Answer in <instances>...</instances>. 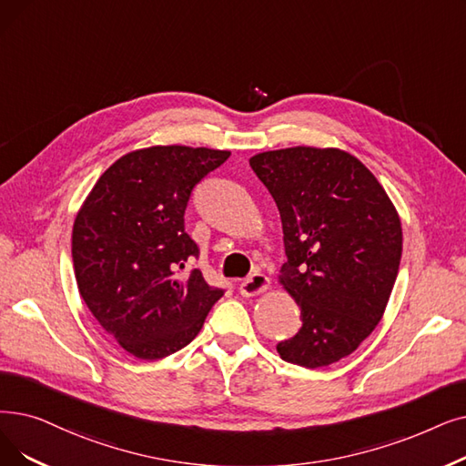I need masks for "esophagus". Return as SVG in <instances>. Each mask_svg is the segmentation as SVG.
Here are the masks:
<instances>
[{"label":"esophagus","instance_id":"34e87169","mask_svg":"<svg viewBox=\"0 0 466 466\" xmlns=\"http://www.w3.org/2000/svg\"><path fill=\"white\" fill-rule=\"evenodd\" d=\"M268 288H270V279L265 274L255 272L248 279L239 283V293L244 297H255V295L265 293Z\"/></svg>","mask_w":466,"mask_h":466}]
</instances>
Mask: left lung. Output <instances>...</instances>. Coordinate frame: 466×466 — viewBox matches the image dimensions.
I'll use <instances>...</instances> for the list:
<instances>
[{
    "label": "left lung",
    "mask_w": 466,
    "mask_h": 466,
    "mask_svg": "<svg viewBox=\"0 0 466 466\" xmlns=\"http://www.w3.org/2000/svg\"><path fill=\"white\" fill-rule=\"evenodd\" d=\"M249 166L278 206L288 255L279 283L302 319L276 350L295 366H329L387 309L401 258L398 211L373 173L339 148L270 150Z\"/></svg>",
    "instance_id": "obj_1"
}]
</instances>
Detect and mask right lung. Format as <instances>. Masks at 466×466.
Wrapping results in <instances>:
<instances>
[{"label": "right lung", "mask_w": 466, "mask_h": 466, "mask_svg": "<svg viewBox=\"0 0 466 466\" xmlns=\"http://www.w3.org/2000/svg\"><path fill=\"white\" fill-rule=\"evenodd\" d=\"M228 150L150 147L112 164L89 192L72 230L77 289L100 326L138 360H159L199 333L225 289L199 268L185 230L194 187Z\"/></svg>", "instance_id": "1"}]
</instances>
